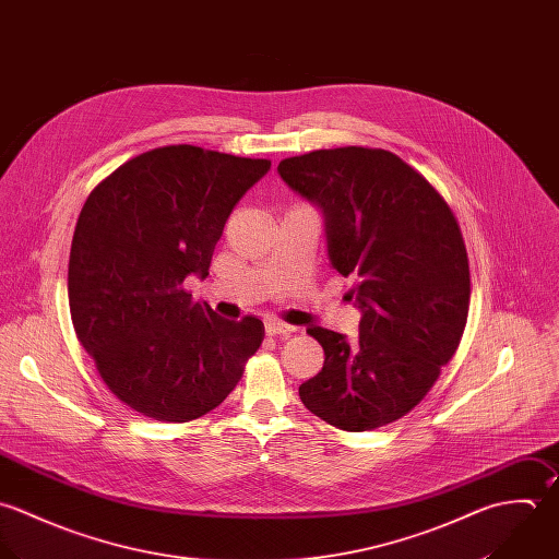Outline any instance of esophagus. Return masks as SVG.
I'll use <instances>...</instances> for the list:
<instances>
[{"label": "esophagus", "instance_id": "1", "mask_svg": "<svg viewBox=\"0 0 559 559\" xmlns=\"http://www.w3.org/2000/svg\"><path fill=\"white\" fill-rule=\"evenodd\" d=\"M264 332H266V336H288L295 332V328L288 323H282V321H266Z\"/></svg>", "mask_w": 559, "mask_h": 559}]
</instances>
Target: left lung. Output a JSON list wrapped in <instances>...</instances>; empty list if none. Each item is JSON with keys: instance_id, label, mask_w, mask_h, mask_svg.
<instances>
[{"instance_id": "1", "label": "left lung", "mask_w": 559, "mask_h": 559, "mask_svg": "<svg viewBox=\"0 0 559 559\" xmlns=\"http://www.w3.org/2000/svg\"><path fill=\"white\" fill-rule=\"evenodd\" d=\"M277 171L321 205L330 260L356 280L362 310L356 343L308 330L325 362L299 396L345 431L394 423L431 390L466 328L471 271L460 223L423 174L385 150H317Z\"/></svg>"}]
</instances>
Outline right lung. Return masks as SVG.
Instances as JSON below:
<instances>
[{
    "label": "right lung",
    "instance_id": "obj_1",
    "mask_svg": "<svg viewBox=\"0 0 559 559\" xmlns=\"http://www.w3.org/2000/svg\"><path fill=\"white\" fill-rule=\"evenodd\" d=\"M269 169L264 158L167 145L91 190L69 255L71 321L104 383L134 412L194 420L223 403L260 349V319L216 317L185 280L207 275L229 212Z\"/></svg>",
    "mask_w": 559,
    "mask_h": 559
}]
</instances>
